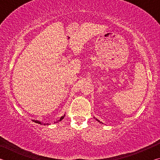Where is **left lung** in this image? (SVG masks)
<instances>
[{"mask_svg": "<svg viewBox=\"0 0 160 160\" xmlns=\"http://www.w3.org/2000/svg\"><path fill=\"white\" fill-rule=\"evenodd\" d=\"M96 119H97V118H96ZM97 121H98V122H100V121H99L98 120V119H97ZM100 123H102V122H100Z\"/></svg>", "mask_w": 160, "mask_h": 160, "instance_id": "8db88e82", "label": "left lung"}]
</instances>
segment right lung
<instances>
[{
	"label": "right lung",
	"mask_w": 160,
	"mask_h": 160,
	"mask_svg": "<svg viewBox=\"0 0 160 160\" xmlns=\"http://www.w3.org/2000/svg\"><path fill=\"white\" fill-rule=\"evenodd\" d=\"M64 116H65V115L64 116H61V117L60 118V119H59V120H58L57 121H56V122H55V123H58V122H59V121H61V120H62V119H63V118H64ZM33 121H34V122H35V123H39V124H42V122H41V121H37V120H33ZM44 125H45V123H44ZM48 123H47V125H48Z\"/></svg>",
	"instance_id": "add662e5"
}]
</instances>
